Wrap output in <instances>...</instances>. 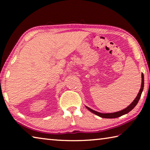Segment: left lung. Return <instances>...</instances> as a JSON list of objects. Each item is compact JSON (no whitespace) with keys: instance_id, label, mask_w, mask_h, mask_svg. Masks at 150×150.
I'll list each match as a JSON object with an SVG mask.
<instances>
[{"instance_id":"8db88e82","label":"left lung","mask_w":150,"mask_h":150,"mask_svg":"<svg viewBox=\"0 0 150 150\" xmlns=\"http://www.w3.org/2000/svg\"><path fill=\"white\" fill-rule=\"evenodd\" d=\"M144 74H143V73H142L141 88H140V89H139V93L138 94V95H137V96L136 97L135 99L134 100L133 102L130 105L128 106V107H126V108H124V109H123V110H122L120 111L116 112H113V113H101V112H97V111L94 110H93V109H91L90 108H88V106H85L88 110L91 112H93V113L95 114V115L100 116V117H101V118H115L120 117V116H121L124 115H126V114L128 113L129 112L131 111L136 106V105L138 104V101L139 100V98H140L142 93V91H143V89H144Z\"/></svg>"}]
</instances>
